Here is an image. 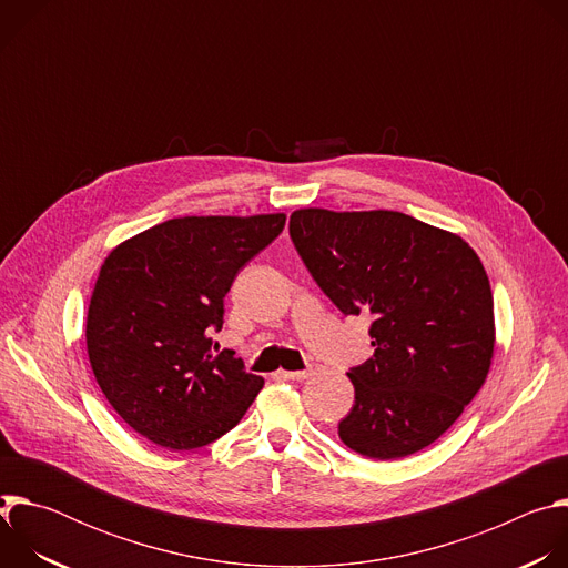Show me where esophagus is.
<instances>
[{
	"mask_svg": "<svg viewBox=\"0 0 568 568\" xmlns=\"http://www.w3.org/2000/svg\"><path fill=\"white\" fill-rule=\"evenodd\" d=\"M316 373V366L314 364H310L305 371H281V375L285 377V379H307L310 375H314Z\"/></svg>",
	"mask_w": 568,
	"mask_h": 568,
	"instance_id": "34e87169",
	"label": "esophagus"
}]
</instances>
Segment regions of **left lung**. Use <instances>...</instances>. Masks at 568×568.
Listing matches in <instances>:
<instances>
[{"instance_id": "1", "label": "left lung", "mask_w": 568, "mask_h": 568, "mask_svg": "<svg viewBox=\"0 0 568 568\" xmlns=\"http://www.w3.org/2000/svg\"><path fill=\"white\" fill-rule=\"evenodd\" d=\"M290 235L344 314L373 316L375 353L346 373L339 423L353 452L390 460L438 440L485 384L495 355L488 274L467 242L399 211L298 209Z\"/></svg>"}]
</instances>
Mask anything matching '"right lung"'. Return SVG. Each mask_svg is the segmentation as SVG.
<instances>
[{"instance_id": "right-lung-1", "label": "right lung", "mask_w": 568, "mask_h": 568, "mask_svg": "<svg viewBox=\"0 0 568 568\" xmlns=\"http://www.w3.org/2000/svg\"><path fill=\"white\" fill-rule=\"evenodd\" d=\"M285 213L189 215L121 242L88 310V355L114 412L173 452L231 432L265 379L211 353L233 278L283 231Z\"/></svg>"}]
</instances>
